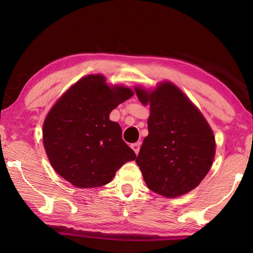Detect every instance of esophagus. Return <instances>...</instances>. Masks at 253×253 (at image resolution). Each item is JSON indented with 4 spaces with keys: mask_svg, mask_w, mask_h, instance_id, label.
Returning a JSON list of instances; mask_svg holds the SVG:
<instances>
[{
    "mask_svg": "<svg viewBox=\"0 0 253 253\" xmlns=\"http://www.w3.org/2000/svg\"><path fill=\"white\" fill-rule=\"evenodd\" d=\"M131 148L134 149V152L136 153V155H137V154H138V152H139V148H140V143L131 144Z\"/></svg>",
    "mask_w": 253,
    "mask_h": 253,
    "instance_id": "34e87169",
    "label": "esophagus"
}]
</instances>
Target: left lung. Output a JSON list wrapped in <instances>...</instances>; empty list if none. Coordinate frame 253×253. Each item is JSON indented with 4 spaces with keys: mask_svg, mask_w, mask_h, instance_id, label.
Segmentation results:
<instances>
[{
    "mask_svg": "<svg viewBox=\"0 0 253 253\" xmlns=\"http://www.w3.org/2000/svg\"><path fill=\"white\" fill-rule=\"evenodd\" d=\"M143 105L151 106L137 165L147 187L165 198L193 190L207 176L215 155V138L202 113L174 84L153 91L135 87Z\"/></svg>",
    "mask_w": 253,
    "mask_h": 253,
    "instance_id": "8db88e82",
    "label": "left lung"
}]
</instances>
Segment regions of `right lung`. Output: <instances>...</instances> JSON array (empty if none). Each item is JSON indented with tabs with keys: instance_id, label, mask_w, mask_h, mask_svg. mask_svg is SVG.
<instances>
[{
	"instance_id": "obj_1",
	"label": "right lung",
	"mask_w": 253,
	"mask_h": 253,
	"mask_svg": "<svg viewBox=\"0 0 253 253\" xmlns=\"http://www.w3.org/2000/svg\"><path fill=\"white\" fill-rule=\"evenodd\" d=\"M132 95L127 87H109L104 76L89 75L60 97L42 131L50 164L60 176L76 187H99L135 160L119 124L109 121L111 110Z\"/></svg>"
}]
</instances>
